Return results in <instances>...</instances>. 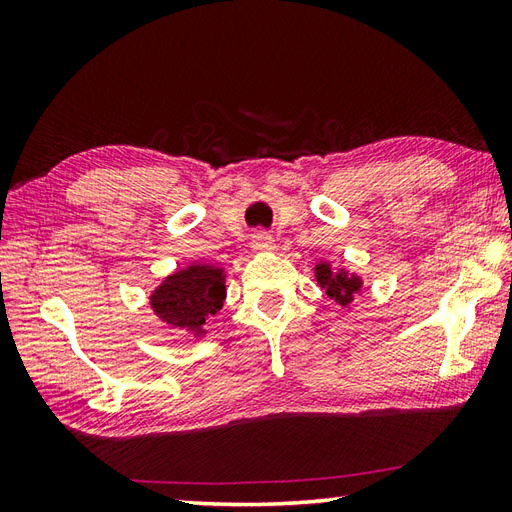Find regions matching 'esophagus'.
Wrapping results in <instances>:
<instances>
[{
	"instance_id": "1",
	"label": "esophagus",
	"mask_w": 512,
	"mask_h": 512,
	"mask_svg": "<svg viewBox=\"0 0 512 512\" xmlns=\"http://www.w3.org/2000/svg\"><path fill=\"white\" fill-rule=\"evenodd\" d=\"M273 244L275 239L266 231H257L253 233V237H250V246H253V250H257V253H266V250L273 248Z\"/></svg>"
}]
</instances>
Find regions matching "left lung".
<instances>
[{
  "instance_id": "1",
  "label": "left lung",
  "mask_w": 512,
  "mask_h": 512,
  "mask_svg": "<svg viewBox=\"0 0 512 512\" xmlns=\"http://www.w3.org/2000/svg\"><path fill=\"white\" fill-rule=\"evenodd\" d=\"M314 277H317L319 286L325 290V295L334 299L341 306H350L354 301V295L363 288L361 277L350 275L347 270H332L328 262H321L314 266Z\"/></svg>"
}]
</instances>
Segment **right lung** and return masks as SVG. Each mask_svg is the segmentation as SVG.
<instances>
[{
  "instance_id": "obj_1",
  "label": "right lung",
  "mask_w": 512,
  "mask_h": 512,
  "mask_svg": "<svg viewBox=\"0 0 512 512\" xmlns=\"http://www.w3.org/2000/svg\"><path fill=\"white\" fill-rule=\"evenodd\" d=\"M224 279V268L191 264L162 281L151 292L149 303L160 321H165L171 328L202 336L206 334L204 323L224 306Z\"/></svg>"
}]
</instances>
